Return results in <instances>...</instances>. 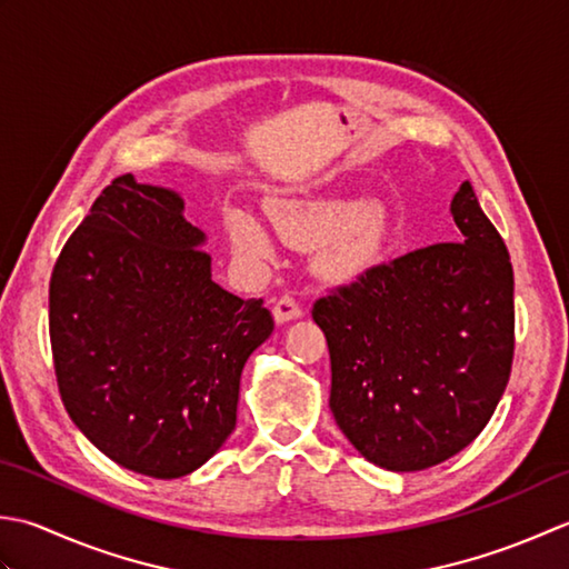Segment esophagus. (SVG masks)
<instances>
[{
  "label": "esophagus",
  "instance_id": "obj_1",
  "mask_svg": "<svg viewBox=\"0 0 569 569\" xmlns=\"http://www.w3.org/2000/svg\"><path fill=\"white\" fill-rule=\"evenodd\" d=\"M272 317H274V321H277V323H284V321L299 319V317H301V307L297 305V299H295V297L284 295V297H280V299L274 301V307H272Z\"/></svg>",
  "mask_w": 569,
  "mask_h": 569
}]
</instances>
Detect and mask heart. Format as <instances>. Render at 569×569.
I'll return each mask as SVG.
<instances>
[{
    "label": "heart",
    "instance_id": "obj_1",
    "mask_svg": "<svg viewBox=\"0 0 569 569\" xmlns=\"http://www.w3.org/2000/svg\"><path fill=\"white\" fill-rule=\"evenodd\" d=\"M272 220L280 233L301 248L321 246L336 233V220L327 213H321L319 208H309L292 201H277L270 208ZM228 223V236L238 254L248 260H270L272 258V240L258 220L250 213L233 208L226 216ZM356 270V254L349 250H336L329 252L327 258L321 260V272L329 277H349Z\"/></svg>",
    "mask_w": 569,
    "mask_h": 569
}]
</instances>
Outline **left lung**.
<instances>
[{"instance_id": "left-lung-1", "label": "left lung", "mask_w": 569, "mask_h": 569, "mask_svg": "<svg viewBox=\"0 0 569 569\" xmlns=\"http://www.w3.org/2000/svg\"><path fill=\"white\" fill-rule=\"evenodd\" d=\"M459 240L368 268L317 299L331 356V412L361 455L420 471L481 435L513 363V268L463 181Z\"/></svg>"}]
</instances>
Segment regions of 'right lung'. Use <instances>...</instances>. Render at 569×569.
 Here are the masks:
<instances>
[{"mask_svg":"<svg viewBox=\"0 0 569 569\" xmlns=\"http://www.w3.org/2000/svg\"><path fill=\"white\" fill-rule=\"evenodd\" d=\"M206 233L171 189L114 179L49 284L58 392L76 427L152 479L196 471L236 430L240 373L274 329L262 299L211 280Z\"/></svg>","mask_w":569,"mask_h":569,"instance_id":"obj_1","label":"right lung"}]
</instances>
